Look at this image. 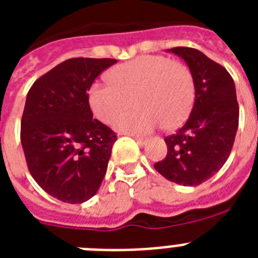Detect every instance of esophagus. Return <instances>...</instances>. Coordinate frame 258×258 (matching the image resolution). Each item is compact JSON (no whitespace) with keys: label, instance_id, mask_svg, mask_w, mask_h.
Masks as SVG:
<instances>
[{"label":"esophagus","instance_id":"obj_1","mask_svg":"<svg viewBox=\"0 0 258 258\" xmlns=\"http://www.w3.org/2000/svg\"><path fill=\"white\" fill-rule=\"evenodd\" d=\"M134 140L137 141V143L138 145H146L147 143V138H145V137H140V136H134Z\"/></svg>","mask_w":258,"mask_h":258}]
</instances>
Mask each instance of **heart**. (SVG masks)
Returning <instances> with one entry per match:
<instances>
[{
	"label": "heart",
	"instance_id": "1",
	"mask_svg": "<svg viewBox=\"0 0 258 258\" xmlns=\"http://www.w3.org/2000/svg\"><path fill=\"white\" fill-rule=\"evenodd\" d=\"M133 99L137 108L119 114ZM195 99V83L188 67L164 55H142L113 67L109 81H95L89 89V104L104 124L126 133H150L186 120Z\"/></svg>",
	"mask_w": 258,
	"mask_h": 258
}]
</instances>
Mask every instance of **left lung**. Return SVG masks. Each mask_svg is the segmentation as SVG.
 <instances>
[{
    "instance_id": "obj_1",
    "label": "left lung",
    "mask_w": 258,
    "mask_h": 258,
    "mask_svg": "<svg viewBox=\"0 0 258 258\" xmlns=\"http://www.w3.org/2000/svg\"><path fill=\"white\" fill-rule=\"evenodd\" d=\"M190 68L195 101L187 121L164 138L166 156L154 168L166 179L198 186L222 168L230 156L239 125L234 80L226 68L192 47H173Z\"/></svg>"
}]
</instances>
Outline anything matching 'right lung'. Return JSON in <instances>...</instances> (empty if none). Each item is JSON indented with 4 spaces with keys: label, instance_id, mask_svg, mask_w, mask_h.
<instances>
[{
    "label": "right lung",
    "instance_id": "right-lung-1",
    "mask_svg": "<svg viewBox=\"0 0 258 258\" xmlns=\"http://www.w3.org/2000/svg\"><path fill=\"white\" fill-rule=\"evenodd\" d=\"M116 59L71 58L37 79L27 94L20 141L29 173L63 203H84L106 174L115 132L93 118L89 89Z\"/></svg>",
    "mask_w": 258,
    "mask_h": 258
}]
</instances>
